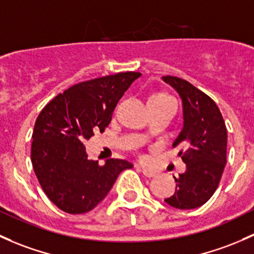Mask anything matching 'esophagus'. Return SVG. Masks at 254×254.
I'll list each match as a JSON object with an SVG mask.
<instances>
[{
    "mask_svg": "<svg viewBox=\"0 0 254 254\" xmlns=\"http://www.w3.org/2000/svg\"><path fill=\"white\" fill-rule=\"evenodd\" d=\"M137 169H140L141 173H142L145 176H147V178H153V176L157 175V172H154V170H152V169H147V168L137 167Z\"/></svg>",
    "mask_w": 254,
    "mask_h": 254,
    "instance_id": "obj_1",
    "label": "esophagus"
}]
</instances>
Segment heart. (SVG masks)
<instances>
[{
    "label": "heart",
    "mask_w": 254,
    "mask_h": 254,
    "mask_svg": "<svg viewBox=\"0 0 254 254\" xmlns=\"http://www.w3.org/2000/svg\"><path fill=\"white\" fill-rule=\"evenodd\" d=\"M151 100H167V101H173V98L170 96L165 95V93H156L151 97Z\"/></svg>",
    "instance_id": "1"
}]
</instances>
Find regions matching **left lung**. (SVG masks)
Listing matches in <instances>:
<instances>
[{
  "mask_svg": "<svg viewBox=\"0 0 254 254\" xmlns=\"http://www.w3.org/2000/svg\"><path fill=\"white\" fill-rule=\"evenodd\" d=\"M183 100L184 127L173 143L186 170L175 178V192L164 201L179 209L204 204L217 190L226 164L228 132L214 101L186 80L163 76Z\"/></svg>",
  "mask_w": 254,
  "mask_h": 254,
  "instance_id": "1",
  "label": "left lung"
}]
</instances>
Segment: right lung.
<instances>
[{
    "label": "right lung",
    "mask_w": 254,
    "mask_h": 254,
    "mask_svg": "<svg viewBox=\"0 0 254 254\" xmlns=\"http://www.w3.org/2000/svg\"><path fill=\"white\" fill-rule=\"evenodd\" d=\"M141 73L125 71L79 82L40 112L31 143L34 172L46 196L63 212L82 214L107 196L117 178L132 164L87 159L84 142L103 132L118 101Z\"/></svg>",
    "instance_id": "obj_1"
}]
</instances>
